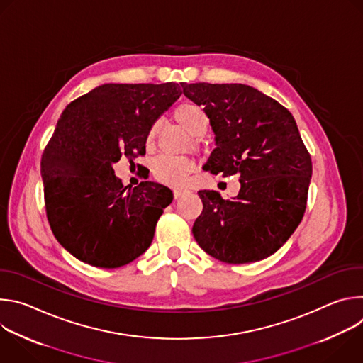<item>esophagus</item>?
Returning a JSON list of instances; mask_svg holds the SVG:
<instances>
[{"instance_id": "1", "label": "esophagus", "mask_w": 363, "mask_h": 363, "mask_svg": "<svg viewBox=\"0 0 363 363\" xmlns=\"http://www.w3.org/2000/svg\"><path fill=\"white\" fill-rule=\"evenodd\" d=\"M186 191H182V189H174V196L175 199H179L182 195H185Z\"/></svg>"}]
</instances>
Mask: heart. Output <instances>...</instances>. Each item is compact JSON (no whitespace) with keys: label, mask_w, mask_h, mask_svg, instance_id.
<instances>
[{"label":"heart","mask_w":363,"mask_h":363,"mask_svg":"<svg viewBox=\"0 0 363 363\" xmlns=\"http://www.w3.org/2000/svg\"><path fill=\"white\" fill-rule=\"evenodd\" d=\"M174 119L192 136L201 138L208 129L210 121L205 111L194 101H182L174 109ZM158 123H153L146 133V145H153L158 135ZM194 164L186 158L178 157H162L157 158L152 164V174L160 182L167 184L169 186H182L185 184L186 177L192 172Z\"/></svg>","instance_id":"b5f03b06"}]
</instances>
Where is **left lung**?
Masks as SVG:
<instances>
[{
	"label": "left lung",
	"instance_id": "obj_1",
	"mask_svg": "<svg viewBox=\"0 0 363 363\" xmlns=\"http://www.w3.org/2000/svg\"><path fill=\"white\" fill-rule=\"evenodd\" d=\"M202 106L216 135L203 169L240 175V192L224 199L199 191L202 213L192 234L198 245L228 264L260 262L276 252L300 224L312 179V160L291 113L279 101L240 84L181 83Z\"/></svg>",
	"mask_w": 363,
	"mask_h": 363
}]
</instances>
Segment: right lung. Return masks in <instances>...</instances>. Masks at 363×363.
Masks as SVG:
<instances>
[{
  "label": "right lung",
  "instance_id": "add662e5",
  "mask_svg": "<svg viewBox=\"0 0 363 363\" xmlns=\"http://www.w3.org/2000/svg\"><path fill=\"white\" fill-rule=\"evenodd\" d=\"M182 94L178 83H106L63 111L41 157L47 218L77 260L118 269L143 254L172 191L123 186L113 164L145 155L149 128Z\"/></svg>",
  "mask_w": 363,
  "mask_h": 363
}]
</instances>
